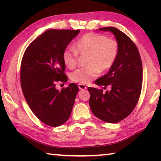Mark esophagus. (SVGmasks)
Returning a JSON list of instances; mask_svg holds the SVG:
<instances>
[{
    "instance_id": "esophagus-1",
    "label": "esophagus",
    "mask_w": 161,
    "mask_h": 161,
    "mask_svg": "<svg viewBox=\"0 0 161 161\" xmlns=\"http://www.w3.org/2000/svg\"><path fill=\"white\" fill-rule=\"evenodd\" d=\"M78 86H79V89H86V86L83 84H80L78 85Z\"/></svg>"
}]
</instances>
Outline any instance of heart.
<instances>
[{
    "mask_svg": "<svg viewBox=\"0 0 161 161\" xmlns=\"http://www.w3.org/2000/svg\"><path fill=\"white\" fill-rule=\"evenodd\" d=\"M75 50L66 49L62 53L64 64L72 69L77 62L78 54L86 55L87 67L80 68L71 74V80L75 82L87 84L100 72H106L115 63L119 53V46L116 40L108 39L105 35L88 33L79 39Z\"/></svg>",
    "mask_w": 161,
    "mask_h": 161,
    "instance_id": "heart-1",
    "label": "heart"
}]
</instances>
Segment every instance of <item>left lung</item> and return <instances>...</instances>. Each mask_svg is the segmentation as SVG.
I'll return each instance as SVG.
<instances>
[{
    "label": "left lung",
    "instance_id": "8db88e82",
    "mask_svg": "<svg viewBox=\"0 0 161 161\" xmlns=\"http://www.w3.org/2000/svg\"><path fill=\"white\" fill-rule=\"evenodd\" d=\"M114 35L119 46L115 63L107 74L95 81L99 86H109V91L88 87L89 106L95 116L108 123L122 121L132 112L139 99L143 81L142 62L139 52L131 40L114 27L99 28Z\"/></svg>",
    "mask_w": 161,
    "mask_h": 161
}]
</instances>
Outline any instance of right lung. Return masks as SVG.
Here are the masks:
<instances>
[{
    "mask_svg": "<svg viewBox=\"0 0 161 161\" xmlns=\"http://www.w3.org/2000/svg\"><path fill=\"white\" fill-rule=\"evenodd\" d=\"M80 30H48L27 47L20 67V82L32 112L46 125L57 127L69 119L79 91L71 83L59 91L58 81L66 82L62 53Z\"/></svg>",
    "mask_w": 161,
    "mask_h": 161,
    "instance_id": "1",
    "label": "right lung"
}]
</instances>
